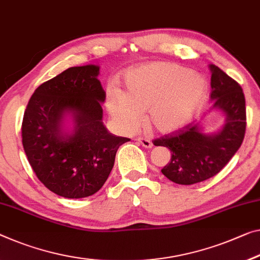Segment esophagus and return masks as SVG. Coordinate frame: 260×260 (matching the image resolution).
Listing matches in <instances>:
<instances>
[{
  "instance_id": "34e87169",
  "label": "esophagus",
  "mask_w": 260,
  "mask_h": 260,
  "mask_svg": "<svg viewBox=\"0 0 260 260\" xmlns=\"http://www.w3.org/2000/svg\"><path fill=\"white\" fill-rule=\"evenodd\" d=\"M141 145H143L144 147H146V149H151V147L153 146L152 142H151V139L149 138H143V137H138L137 139H136Z\"/></svg>"
}]
</instances>
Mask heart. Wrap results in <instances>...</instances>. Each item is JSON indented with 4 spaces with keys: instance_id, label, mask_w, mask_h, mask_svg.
Here are the masks:
<instances>
[{
    "instance_id": "b5f03b06",
    "label": "heart",
    "mask_w": 260,
    "mask_h": 260,
    "mask_svg": "<svg viewBox=\"0 0 260 260\" xmlns=\"http://www.w3.org/2000/svg\"><path fill=\"white\" fill-rule=\"evenodd\" d=\"M207 83L201 75L177 63L157 61L127 74L125 91H108L107 106L119 129L130 133L139 125L143 111L160 134L182 129L201 109Z\"/></svg>"
}]
</instances>
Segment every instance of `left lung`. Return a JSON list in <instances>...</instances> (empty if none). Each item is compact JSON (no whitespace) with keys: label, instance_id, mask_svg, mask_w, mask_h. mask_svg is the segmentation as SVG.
<instances>
[{"label":"left lung","instance_id":"left-lung-1","mask_svg":"<svg viewBox=\"0 0 260 260\" xmlns=\"http://www.w3.org/2000/svg\"><path fill=\"white\" fill-rule=\"evenodd\" d=\"M211 72V108L225 116L216 133L206 134L199 124L155 139V146L167 147L171 160L162 174L179 185H193L216 175L241 147L245 135V98L239 83L221 69L209 65Z\"/></svg>","mask_w":260,"mask_h":260}]
</instances>
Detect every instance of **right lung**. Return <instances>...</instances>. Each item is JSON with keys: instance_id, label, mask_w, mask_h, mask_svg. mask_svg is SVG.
<instances>
[{"instance_id": "add662e5", "label": "right lung", "mask_w": 260, "mask_h": 260, "mask_svg": "<svg viewBox=\"0 0 260 260\" xmlns=\"http://www.w3.org/2000/svg\"><path fill=\"white\" fill-rule=\"evenodd\" d=\"M100 67H71L42 83L31 96L22 123V143L31 167L59 197L81 199L101 189L114 167L117 137L103 125L106 91ZM74 124L64 129L66 118Z\"/></svg>"}]
</instances>
